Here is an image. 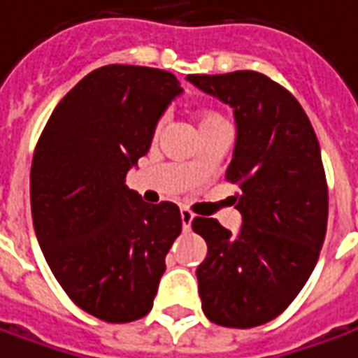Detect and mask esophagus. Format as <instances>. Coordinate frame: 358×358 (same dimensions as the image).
Wrapping results in <instances>:
<instances>
[{
  "label": "esophagus",
  "mask_w": 358,
  "mask_h": 358,
  "mask_svg": "<svg viewBox=\"0 0 358 358\" xmlns=\"http://www.w3.org/2000/svg\"><path fill=\"white\" fill-rule=\"evenodd\" d=\"M180 217H182V229L189 231V225H192V220H194V213L186 208L180 210Z\"/></svg>",
  "instance_id": "obj_1"
}]
</instances>
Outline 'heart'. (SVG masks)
<instances>
[{"label":"heart","instance_id":"b5f03b06","mask_svg":"<svg viewBox=\"0 0 358 358\" xmlns=\"http://www.w3.org/2000/svg\"><path fill=\"white\" fill-rule=\"evenodd\" d=\"M220 115H215V113H206V115L201 117V123H211V121H220ZM201 123H199V125H201Z\"/></svg>","mask_w":358,"mask_h":358}]
</instances>
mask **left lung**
Returning a JSON list of instances; mask_svg holds the SVG:
<instances>
[{
	"label": "left lung",
	"mask_w": 358,
	"mask_h": 358,
	"mask_svg": "<svg viewBox=\"0 0 358 358\" xmlns=\"http://www.w3.org/2000/svg\"><path fill=\"white\" fill-rule=\"evenodd\" d=\"M188 82L233 108L235 150L227 180L243 225L194 217L208 243L196 271L201 310L223 327L249 329L278 317L308 282L327 231V182L310 119L264 74H189Z\"/></svg>",
	"instance_id": "obj_1"
}]
</instances>
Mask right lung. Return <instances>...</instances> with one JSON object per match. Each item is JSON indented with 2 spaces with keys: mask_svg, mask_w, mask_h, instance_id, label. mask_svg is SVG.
Listing matches in <instances>:
<instances>
[{
  "mask_svg": "<svg viewBox=\"0 0 358 358\" xmlns=\"http://www.w3.org/2000/svg\"><path fill=\"white\" fill-rule=\"evenodd\" d=\"M180 94L166 70L97 68L60 99L36 143V239L68 298L97 320L127 323L150 312L182 231L176 203L150 206L125 184Z\"/></svg>",
  "mask_w": 358,
  "mask_h": 358,
  "instance_id": "obj_1",
  "label": "right lung"
}]
</instances>
